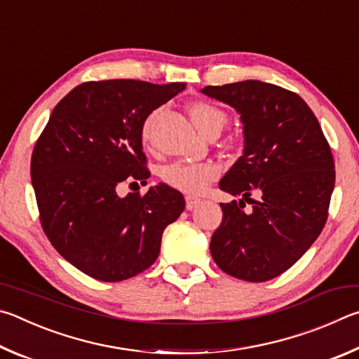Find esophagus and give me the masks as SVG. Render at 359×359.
I'll use <instances>...</instances> for the list:
<instances>
[{"label":"esophagus","mask_w":359,"mask_h":359,"mask_svg":"<svg viewBox=\"0 0 359 359\" xmlns=\"http://www.w3.org/2000/svg\"><path fill=\"white\" fill-rule=\"evenodd\" d=\"M197 202H198V198H194V197H191V196H187V197H186V208H187V210H192L194 206L197 205Z\"/></svg>","instance_id":"obj_1"}]
</instances>
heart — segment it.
<instances>
[{"mask_svg": "<svg viewBox=\"0 0 359 359\" xmlns=\"http://www.w3.org/2000/svg\"><path fill=\"white\" fill-rule=\"evenodd\" d=\"M157 115L149 116L143 126V138L149 137V132L153 129L154 119ZM191 116L194 124L197 128H205V126H221L225 123V113L222 110L216 109L210 104H197L192 107ZM210 173L206 172L205 168L187 165V167H173L170 170V180L173 181L175 184H178L184 189H198L202 187L206 180H208Z\"/></svg>", "mask_w": 359, "mask_h": 359, "instance_id": "obj_1", "label": "heart"}]
</instances>
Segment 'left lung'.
Returning a JSON list of instances; mask_svg holds the SVG:
<instances>
[{
    "instance_id": "1",
    "label": "left lung",
    "mask_w": 359,
    "mask_h": 359,
    "mask_svg": "<svg viewBox=\"0 0 359 359\" xmlns=\"http://www.w3.org/2000/svg\"><path fill=\"white\" fill-rule=\"evenodd\" d=\"M200 91L233 107L244 124L243 156L219 183L243 198L221 203L211 255L233 278L269 280L294 265L325 227L336 178L330 144L297 93L260 80ZM252 187L261 189L260 203L248 198Z\"/></svg>"
}]
</instances>
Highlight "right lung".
I'll return each mask as SVG.
<instances>
[{
    "label": "right lung",
    "instance_id": "right-lung-1",
    "mask_svg": "<svg viewBox=\"0 0 359 359\" xmlns=\"http://www.w3.org/2000/svg\"><path fill=\"white\" fill-rule=\"evenodd\" d=\"M184 88L180 81H86L52 111L31 156V181L42 230L81 273L119 282L144 271L159 255L163 230L183 212V194L167 184L124 198L116 187L149 178L144 119Z\"/></svg>",
    "mask_w": 359,
    "mask_h": 359
}]
</instances>
